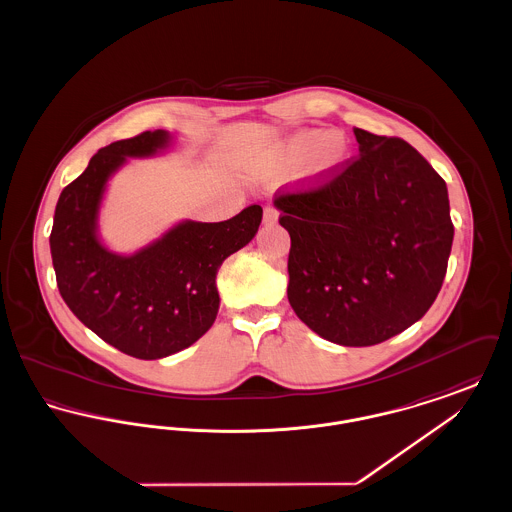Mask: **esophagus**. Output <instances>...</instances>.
<instances>
[{
    "label": "esophagus",
    "mask_w": 512,
    "mask_h": 512,
    "mask_svg": "<svg viewBox=\"0 0 512 512\" xmlns=\"http://www.w3.org/2000/svg\"><path fill=\"white\" fill-rule=\"evenodd\" d=\"M276 220H278V211L274 209V207H265V213H263V222L268 224V226H272V224H276Z\"/></svg>",
    "instance_id": "1"
}]
</instances>
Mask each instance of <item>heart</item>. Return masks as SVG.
<instances>
[{
	"instance_id": "heart-1",
	"label": "heart",
	"mask_w": 512,
	"mask_h": 512,
	"mask_svg": "<svg viewBox=\"0 0 512 512\" xmlns=\"http://www.w3.org/2000/svg\"><path fill=\"white\" fill-rule=\"evenodd\" d=\"M353 146L345 132L326 128H307L288 136L263 165V176L293 171L303 162L301 180L311 188L332 184L351 161Z\"/></svg>"
}]
</instances>
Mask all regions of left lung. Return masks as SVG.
<instances>
[{"instance_id":"obj_1","label":"left lung","mask_w":512,"mask_h":512,"mask_svg":"<svg viewBox=\"0 0 512 512\" xmlns=\"http://www.w3.org/2000/svg\"><path fill=\"white\" fill-rule=\"evenodd\" d=\"M359 159L309 192L278 195L290 232L288 299L320 338L366 347L436 301L453 245L447 186L405 140L355 128Z\"/></svg>"}]
</instances>
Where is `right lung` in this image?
Segmentation results:
<instances>
[{"instance_id":"right-lung-1","label":"right lung","mask_w":512,"mask_h":512,"mask_svg":"<svg viewBox=\"0 0 512 512\" xmlns=\"http://www.w3.org/2000/svg\"><path fill=\"white\" fill-rule=\"evenodd\" d=\"M172 146L167 130L101 147L57 201L49 236L57 288L76 318L136 359H161L199 340L215 322L217 274L226 257L249 244L263 219L251 205L224 222L180 220L130 255L99 236V211L111 176L128 159Z\"/></svg>"}]
</instances>
